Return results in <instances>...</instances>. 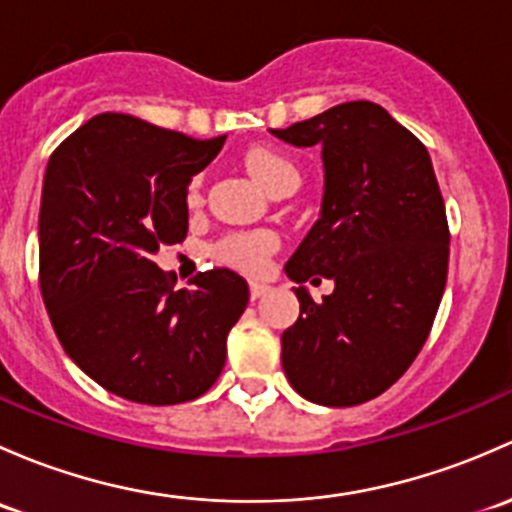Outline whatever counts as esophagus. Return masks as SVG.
<instances>
[{"label":"esophagus","mask_w":512,"mask_h":512,"mask_svg":"<svg viewBox=\"0 0 512 512\" xmlns=\"http://www.w3.org/2000/svg\"><path fill=\"white\" fill-rule=\"evenodd\" d=\"M268 291H271V286L263 281H251V298H261V295H266Z\"/></svg>","instance_id":"obj_1"}]
</instances>
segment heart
I'll return each mask as SVG.
<instances>
[{
	"label": "heart",
	"mask_w": 512,
	"mask_h": 512,
	"mask_svg": "<svg viewBox=\"0 0 512 512\" xmlns=\"http://www.w3.org/2000/svg\"><path fill=\"white\" fill-rule=\"evenodd\" d=\"M249 175L266 189L268 194L276 192L283 184L298 182L300 184V172L298 167L288 160L286 155L276 150H268V147H254V150L246 155L244 160ZM202 182L194 179L189 184V204H199L202 192H199ZM278 241L271 231H249V234H231L217 246V256L221 261L231 263V266L241 268V271H261L266 266V258L276 251Z\"/></svg>",
	"instance_id": "1"
}]
</instances>
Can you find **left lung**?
Here are the masks:
<instances>
[{"mask_svg": "<svg viewBox=\"0 0 512 512\" xmlns=\"http://www.w3.org/2000/svg\"><path fill=\"white\" fill-rule=\"evenodd\" d=\"M323 147L320 219L288 258L298 320L281 362L300 397L355 407L392 387L429 337L449 273V224L426 147L382 105L352 100L286 130ZM330 277L315 304L302 286Z\"/></svg>", "mask_w": 512, "mask_h": 512, "instance_id": "obj_1", "label": "left lung"}]
</instances>
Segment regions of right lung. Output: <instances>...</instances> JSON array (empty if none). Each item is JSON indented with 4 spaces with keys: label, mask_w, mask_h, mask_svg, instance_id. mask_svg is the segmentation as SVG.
Returning a JSON list of instances; mask_svg holds the SVG:
<instances>
[{
    "label": "right lung",
    "mask_w": 512,
    "mask_h": 512,
    "mask_svg": "<svg viewBox=\"0 0 512 512\" xmlns=\"http://www.w3.org/2000/svg\"><path fill=\"white\" fill-rule=\"evenodd\" d=\"M123 113L68 135L46 165L39 278L66 355L100 387L138 404L197 399L217 382L226 335L249 303L239 273L192 288L152 261L187 236V187L224 145Z\"/></svg>",
    "instance_id": "right-lung-1"
}]
</instances>
